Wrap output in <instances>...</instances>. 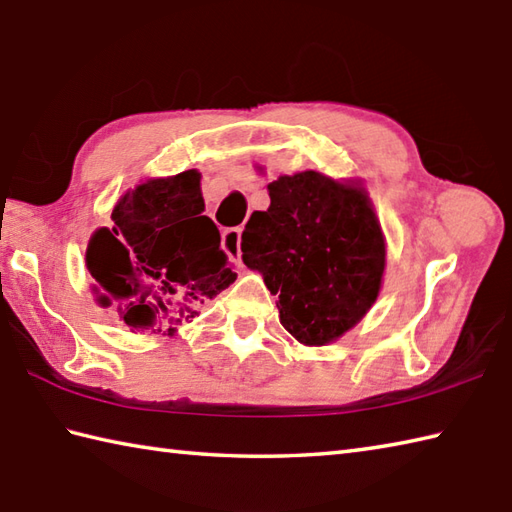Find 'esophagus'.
Instances as JSON below:
<instances>
[{"label": "esophagus", "mask_w": 512, "mask_h": 512, "mask_svg": "<svg viewBox=\"0 0 512 512\" xmlns=\"http://www.w3.org/2000/svg\"><path fill=\"white\" fill-rule=\"evenodd\" d=\"M241 234H243L241 227H229V229H225L223 238H221L225 254L232 258L238 267L243 265L241 263Z\"/></svg>", "instance_id": "1"}]
</instances>
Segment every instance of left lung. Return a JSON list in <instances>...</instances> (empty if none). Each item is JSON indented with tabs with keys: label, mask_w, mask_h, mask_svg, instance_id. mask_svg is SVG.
I'll return each mask as SVG.
<instances>
[{
	"label": "left lung",
	"mask_w": 512,
	"mask_h": 512,
	"mask_svg": "<svg viewBox=\"0 0 512 512\" xmlns=\"http://www.w3.org/2000/svg\"><path fill=\"white\" fill-rule=\"evenodd\" d=\"M267 212L249 216L243 260L274 294L280 325L320 347L362 320L378 298L384 236L367 194L320 172L267 185Z\"/></svg>",
	"instance_id": "left-lung-1"
}]
</instances>
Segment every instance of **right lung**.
<instances>
[{"label": "right lung", "instance_id": "add662e5", "mask_svg": "<svg viewBox=\"0 0 512 512\" xmlns=\"http://www.w3.org/2000/svg\"><path fill=\"white\" fill-rule=\"evenodd\" d=\"M201 174L154 179L121 196L112 229L90 238L86 265L101 305L132 329L176 331L236 280L221 234L203 216Z\"/></svg>", "mask_w": 512, "mask_h": 512}]
</instances>
